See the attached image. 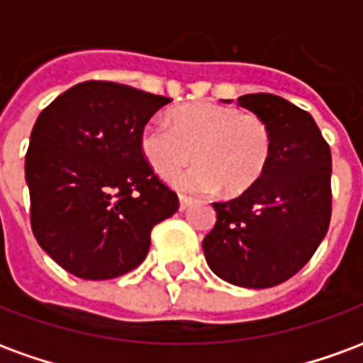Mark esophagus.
<instances>
[{
  "label": "esophagus",
  "instance_id": "esophagus-1",
  "mask_svg": "<svg viewBox=\"0 0 363 363\" xmlns=\"http://www.w3.org/2000/svg\"><path fill=\"white\" fill-rule=\"evenodd\" d=\"M179 200H181V210H186V208L192 204V198H189V196H181Z\"/></svg>",
  "mask_w": 363,
  "mask_h": 363
}]
</instances>
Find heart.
Segmentation results:
<instances>
[{"mask_svg":"<svg viewBox=\"0 0 363 363\" xmlns=\"http://www.w3.org/2000/svg\"><path fill=\"white\" fill-rule=\"evenodd\" d=\"M171 122L151 118L142 128L143 157L161 177H171L192 155L196 165L173 179L181 192H213L223 186L239 194L259 181L272 151V132L259 114L237 106L192 103L171 114Z\"/></svg>","mask_w":363,"mask_h":363,"instance_id":"obj_1","label":"heart"}]
</instances>
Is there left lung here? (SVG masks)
Listing matches in <instances>:
<instances>
[{
  "label": "left lung",
  "mask_w": 363,
  "mask_h": 363,
  "mask_svg": "<svg viewBox=\"0 0 363 363\" xmlns=\"http://www.w3.org/2000/svg\"><path fill=\"white\" fill-rule=\"evenodd\" d=\"M264 120L272 151L264 173L241 196L213 202L204 237L208 267L241 288H272L309 262L330 223V147L309 112L270 93L237 99Z\"/></svg>",
  "instance_id": "1"
}]
</instances>
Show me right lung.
Masks as SVG:
<instances>
[{"label": "right lung", "instance_id": "add662e5", "mask_svg": "<svg viewBox=\"0 0 363 363\" xmlns=\"http://www.w3.org/2000/svg\"><path fill=\"white\" fill-rule=\"evenodd\" d=\"M171 99L112 82L56 96L30 132L25 179L36 241L83 280L124 276L147 257L151 229L179 210L140 147Z\"/></svg>", "mask_w": 363, "mask_h": 363}]
</instances>
